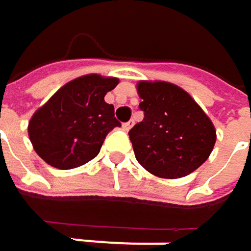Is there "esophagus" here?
Here are the masks:
<instances>
[{
    "label": "esophagus",
    "mask_w": 251,
    "mask_h": 251,
    "mask_svg": "<svg viewBox=\"0 0 251 251\" xmlns=\"http://www.w3.org/2000/svg\"><path fill=\"white\" fill-rule=\"evenodd\" d=\"M132 124H133V122H126V124H124V125H122L124 130H129V129L132 127Z\"/></svg>",
    "instance_id": "esophagus-1"
}]
</instances>
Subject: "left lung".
<instances>
[{
  "mask_svg": "<svg viewBox=\"0 0 251 251\" xmlns=\"http://www.w3.org/2000/svg\"><path fill=\"white\" fill-rule=\"evenodd\" d=\"M144 121L129 130L138 163L161 178H180L211 155L217 130L192 96L167 81L136 84Z\"/></svg>",
  "mask_w": 251,
  "mask_h": 251,
  "instance_id": "8db88e82",
  "label": "left lung"
}]
</instances>
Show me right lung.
Segmentation results:
<instances>
[{
    "label": "right lung",
    "mask_w": 251,
    "mask_h": 251,
    "mask_svg": "<svg viewBox=\"0 0 251 251\" xmlns=\"http://www.w3.org/2000/svg\"><path fill=\"white\" fill-rule=\"evenodd\" d=\"M119 78L87 74L62 85L27 126L37 155L49 166L70 170L91 161L100 152L107 133L121 124L104 96Z\"/></svg>",
    "instance_id": "add662e5"
}]
</instances>
